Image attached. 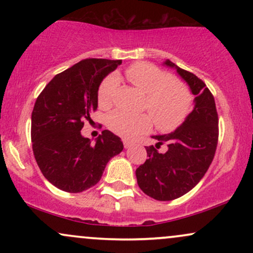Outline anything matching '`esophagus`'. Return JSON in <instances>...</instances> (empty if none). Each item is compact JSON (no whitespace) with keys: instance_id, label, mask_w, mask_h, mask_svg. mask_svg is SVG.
<instances>
[{"instance_id":"1","label":"esophagus","mask_w":253,"mask_h":253,"mask_svg":"<svg viewBox=\"0 0 253 253\" xmlns=\"http://www.w3.org/2000/svg\"><path fill=\"white\" fill-rule=\"evenodd\" d=\"M130 146H132V143L125 139V140H124V147H125V149H129Z\"/></svg>"}]
</instances>
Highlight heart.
<instances>
[{
    "label": "heart",
    "instance_id": "b5f03b06",
    "mask_svg": "<svg viewBox=\"0 0 253 253\" xmlns=\"http://www.w3.org/2000/svg\"><path fill=\"white\" fill-rule=\"evenodd\" d=\"M126 76L136 89L146 95L145 108L149 109L156 126L162 130L175 128L184 120L191 106L188 89L168 72L149 63H136L126 70ZM119 85L118 75L112 74L98 88L97 98L101 107H109ZM149 114H130L115 110L107 118L110 130L124 138H133L151 127Z\"/></svg>",
    "mask_w": 253,
    "mask_h": 253
}]
</instances>
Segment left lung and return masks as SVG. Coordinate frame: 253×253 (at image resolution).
Here are the masks:
<instances>
[{
    "label": "left lung",
    "mask_w": 253,
    "mask_h": 253,
    "mask_svg": "<svg viewBox=\"0 0 253 253\" xmlns=\"http://www.w3.org/2000/svg\"><path fill=\"white\" fill-rule=\"evenodd\" d=\"M189 85L194 108L179 127L164 135H152L156 147L165 143L168 151L159 154L155 146L146 147L149 159L135 170L139 188L158 201L181 197L201 181L215 155L219 128L215 101L199 77L167 59Z\"/></svg>",
    "instance_id": "8db88e82"
}]
</instances>
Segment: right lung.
<instances>
[{
  "mask_svg": "<svg viewBox=\"0 0 253 253\" xmlns=\"http://www.w3.org/2000/svg\"><path fill=\"white\" fill-rule=\"evenodd\" d=\"M121 60L89 58L51 80L32 112V146L42 175L68 193L94 187L110 158L124 150L121 139L108 129L96 143L81 133L97 108L98 86Z\"/></svg>",
  "mask_w": 253,
  "mask_h": 253,
  "instance_id": "1",
  "label": "right lung"
}]
</instances>
